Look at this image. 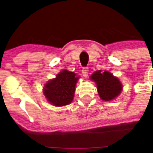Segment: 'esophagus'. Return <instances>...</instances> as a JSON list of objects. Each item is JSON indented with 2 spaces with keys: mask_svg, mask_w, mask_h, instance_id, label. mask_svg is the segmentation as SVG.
<instances>
[{
  "mask_svg": "<svg viewBox=\"0 0 153 153\" xmlns=\"http://www.w3.org/2000/svg\"><path fill=\"white\" fill-rule=\"evenodd\" d=\"M82 75H83L84 78H86L88 77V68H82Z\"/></svg>",
  "mask_w": 153,
  "mask_h": 153,
  "instance_id": "obj_1",
  "label": "esophagus"
}]
</instances>
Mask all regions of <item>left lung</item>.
Listing matches in <instances>:
<instances>
[{"instance_id": "8db88e82", "label": "left lung", "mask_w": 153, "mask_h": 153, "mask_svg": "<svg viewBox=\"0 0 153 153\" xmlns=\"http://www.w3.org/2000/svg\"><path fill=\"white\" fill-rule=\"evenodd\" d=\"M91 79L96 83L99 95L103 101H111L120 94L122 85L117 77L108 71H96Z\"/></svg>"}]
</instances>
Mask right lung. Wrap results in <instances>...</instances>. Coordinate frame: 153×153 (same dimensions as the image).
Returning <instances> with one entry per match:
<instances>
[{
	"label": "right lung",
	"instance_id": "right-lung-1",
	"mask_svg": "<svg viewBox=\"0 0 153 153\" xmlns=\"http://www.w3.org/2000/svg\"><path fill=\"white\" fill-rule=\"evenodd\" d=\"M67 70L61 71L55 78L49 80L45 85L43 92L47 101L56 106L70 104L73 100L75 85L79 77Z\"/></svg>",
	"mask_w": 153,
	"mask_h": 153
}]
</instances>
